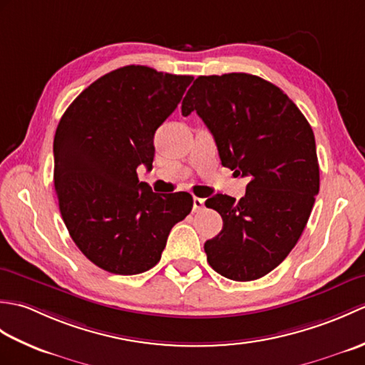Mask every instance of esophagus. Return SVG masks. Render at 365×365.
<instances>
[{
  "mask_svg": "<svg viewBox=\"0 0 365 365\" xmlns=\"http://www.w3.org/2000/svg\"><path fill=\"white\" fill-rule=\"evenodd\" d=\"M204 204H205V199H202V197H195V199H192V208H195V212L202 210Z\"/></svg>",
  "mask_w": 365,
  "mask_h": 365,
  "instance_id": "obj_1",
  "label": "esophagus"
}]
</instances>
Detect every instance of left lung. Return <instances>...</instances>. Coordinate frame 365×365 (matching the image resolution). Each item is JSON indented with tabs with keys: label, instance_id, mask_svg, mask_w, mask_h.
<instances>
[{
	"label": "left lung",
	"instance_id": "1",
	"mask_svg": "<svg viewBox=\"0 0 365 365\" xmlns=\"http://www.w3.org/2000/svg\"><path fill=\"white\" fill-rule=\"evenodd\" d=\"M196 111L215 138L222 166L247 177L246 195H216L222 230L207 240L210 267L232 281L268 274L298 243L320 188L314 131L287 94L250 73L199 76L182 114Z\"/></svg>",
	"mask_w": 365,
	"mask_h": 365
}]
</instances>
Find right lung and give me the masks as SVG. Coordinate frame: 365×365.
<instances>
[{"instance_id": "1", "label": "right lung", "mask_w": 365, "mask_h": 365, "mask_svg": "<svg viewBox=\"0 0 365 365\" xmlns=\"http://www.w3.org/2000/svg\"><path fill=\"white\" fill-rule=\"evenodd\" d=\"M192 81L145 66L100 76L59 120L54 190L66 227L98 268L139 274L157 265L170 229L192 208L190 192L158 195L139 182L152 169L153 135Z\"/></svg>"}]
</instances>
